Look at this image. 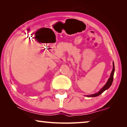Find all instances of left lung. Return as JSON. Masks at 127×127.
Returning <instances> with one entry per match:
<instances>
[{"instance_id":"8db88e82","label":"left lung","mask_w":127,"mask_h":127,"mask_svg":"<svg viewBox=\"0 0 127 127\" xmlns=\"http://www.w3.org/2000/svg\"><path fill=\"white\" fill-rule=\"evenodd\" d=\"M114 72V63H113V70L112 71V73H111L110 77H109V79L108 80V81H107V82L106 83V84L105 86H103V87L102 88V89L100 90V91L98 92V93H95V94H92V95H87V96H88V97H95V96H98V95H99L101 94L102 93H103V92L105 91V90H106L107 89H108V88L111 86V85H112V83H113V81Z\"/></svg>"}]
</instances>
